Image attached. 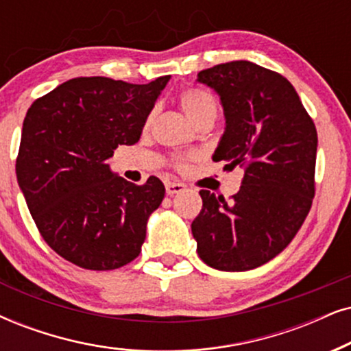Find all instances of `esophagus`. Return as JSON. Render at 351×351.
<instances>
[{
	"label": "esophagus",
	"mask_w": 351,
	"mask_h": 351,
	"mask_svg": "<svg viewBox=\"0 0 351 351\" xmlns=\"http://www.w3.org/2000/svg\"><path fill=\"white\" fill-rule=\"evenodd\" d=\"M165 189L168 196H175V194L184 193L186 186L183 183H173V181H168V183H165Z\"/></svg>",
	"instance_id": "1"
}]
</instances>
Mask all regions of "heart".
Masks as SVG:
<instances>
[{"label":"heart","instance_id":"obj_1","mask_svg":"<svg viewBox=\"0 0 351 351\" xmlns=\"http://www.w3.org/2000/svg\"><path fill=\"white\" fill-rule=\"evenodd\" d=\"M180 105L183 108L186 118L191 123L196 124L204 118H214L217 114V104L214 97L201 88H188L180 97ZM152 119V114L149 117V121Z\"/></svg>","mask_w":351,"mask_h":351}]
</instances>
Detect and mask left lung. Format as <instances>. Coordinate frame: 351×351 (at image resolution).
Wrapping results in <instances>:
<instances>
[{
  "mask_svg": "<svg viewBox=\"0 0 351 351\" xmlns=\"http://www.w3.org/2000/svg\"><path fill=\"white\" fill-rule=\"evenodd\" d=\"M223 108L225 131L212 160L245 170L232 201L202 189V210L191 223L197 254L210 267L243 272L290 245L314 197L317 132L295 87L251 61L204 69Z\"/></svg>",
  "mask_w": 351,
  "mask_h": 351,
  "instance_id": "obj_1",
  "label": "left lung"
}]
</instances>
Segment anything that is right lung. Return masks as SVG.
Instances as JSON below:
<instances>
[{"label":"right lung","instance_id":"right-lung-1","mask_svg":"<svg viewBox=\"0 0 351 351\" xmlns=\"http://www.w3.org/2000/svg\"><path fill=\"white\" fill-rule=\"evenodd\" d=\"M168 81L71 79L27 110L17 183L43 239L69 263L112 270L139 256L165 186L155 176L130 183L108 160L118 145L139 141Z\"/></svg>","mask_w":351,"mask_h":351}]
</instances>
